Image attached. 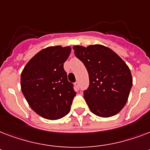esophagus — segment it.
I'll use <instances>...</instances> for the list:
<instances>
[{
  "instance_id": "34e87169",
  "label": "esophagus",
  "mask_w": 150,
  "mask_h": 150,
  "mask_svg": "<svg viewBox=\"0 0 150 150\" xmlns=\"http://www.w3.org/2000/svg\"><path fill=\"white\" fill-rule=\"evenodd\" d=\"M75 88L76 89H79V82H75Z\"/></svg>"
}]
</instances>
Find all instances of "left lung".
<instances>
[{
	"label": "left lung",
	"mask_w": 150,
	"mask_h": 150,
	"mask_svg": "<svg viewBox=\"0 0 150 150\" xmlns=\"http://www.w3.org/2000/svg\"><path fill=\"white\" fill-rule=\"evenodd\" d=\"M75 56L89 73V86L84 98L92 113L109 117L121 111L128 101L132 77L125 62L105 46H75Z\"/></svg>",
	"instance_id": "1"
}]
</instances>
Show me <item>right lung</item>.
<instances>
[{
	"label": "right lung",
	"instance_id": "add662e5",
	"mask_svg": "<svg viewBox=\"0 0 150 150\" xmlns=\"http://www.w3.org/2000/svg\"><path fill=\"white\" fill-rule=\"evenodd\" d=\"M70 47H49L38 52L21 74V89L32 109L48 120H57L69 113L76 93L68 81L64 63Z\"/></svg>",
	"mask_w": 150,
	"mask_h": 150
}]
</instances>
